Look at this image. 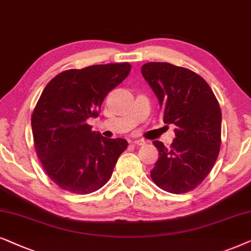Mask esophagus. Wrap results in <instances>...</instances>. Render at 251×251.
<instances>
[{
	"instance_id": "esophagus-1",
	"label": "esophagus",
	"mask_w": 251,
	"mask_h": 251,
	"mask_svg": "<svg viewBox=\"0 0 251 251\" xmlns=\"http://www.w3.org/2000/svg\"><path fill=\"white\" fill-rule=\"evenodd\" d=\"M132 143H133V145H135V146H143L146 143V141H145V140H142V139H139V140H133Z\"/></svg>"
}]
</instances>
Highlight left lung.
<instances>
[{
    "label": "left lung",
    "instance_id": "8db88e82",
    "mask_svg": "<svg viewBox=\"0 0 251 251\" xmlns=\"http://www.w3.org/2000/svg\"><path fill=\"white\" fill-rule=\"evenodd\" d=\"M165 124L176 125L170 148L153 141L159 157L150 171L152 181L172 194L196 188L215 165L222 142V111L212 89L198 73L170 63L142 65Z\"/></svg>",
    "mask_w": 251,
    "mask_h": 251
}]
</instances>
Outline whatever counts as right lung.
<instances>
[{"label": "right lung", "mask_w": 251, "mask_h": 251, "mask_svg": "<svg viewBox=\"0 0 251 251\" xmlns=\"http://www.w3.org/2000/svg\"><path fill=\"white\" fill-rule=\"evenodd\" d=\"M129 71L128 63L66 70L43 89L32 113L33 139L46 173L62 189L89 194L111 176L127 141L93 132L87 120L99 116L106 94Z\"/></svg>", "instance_id": "right-lung-1"}]
</instances>
